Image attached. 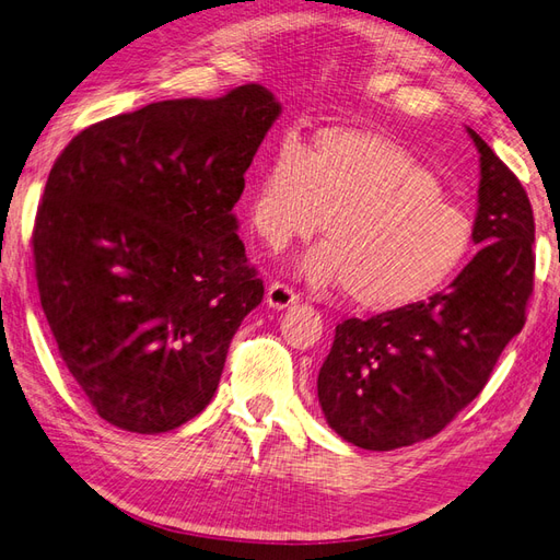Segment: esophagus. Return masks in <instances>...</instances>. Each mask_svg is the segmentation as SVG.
Instances as JSON below:
<instances>
[{"mask_svg": "<svg viewBox=\"0 0 560 560\" xmlns=\"http://www.w3.org/2000/svg\"><path fill=\"white\" fill-rule=\"evenodd\" d=\"M298 303V293L291 289L289 283H281V281H275L267 289V305L275 307V310H283Z\"/></svg>", "mask_w": 560, "mask_h": 560, "instance_id": "obj_1", "label": "esophagus"}]
</instances>
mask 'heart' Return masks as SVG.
I'll return each mask as SVG.
<instances>
[{
  "label": "heart",
  "instance_id": "obj_1",
  "mask_svg": "<svg viewBox=\"0 0 560 560\" xmlns=\"http://www.w3.org/2000/svg\"><path fill=\"white\" fill-rule=\"evenodd\" d=\"M327 243L301 259L317 285H346L365 310H394L434 293L472 245V219L436 174L400 142L360 128H324L307 150L283 138L248 198L253 229L271 248L322 226Z\"/></svg>",
  "mask_w": 560,
  "mask_h": 560
}]
</instances>
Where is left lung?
Here are the masks:
<instances>
[{
	"label": "left lung",
	"instance_id": "8db88e82",
	"mask_svg": "<svg viewBox=\"0 0 560 560\" xmlns=\"http://www.w3.org/2000/svg\"><path fill=\"white\" fill-rule=\"evenodd\" d=\"M482 248L446 291L336 327L317 376L324 418L368 451H394L439 434L489 382L503 348L525 327L535 289V217L517 176L472 128Z\"/></svg>",
	"mask_w": 560,
	"mask_h": 560
}]
</instances>
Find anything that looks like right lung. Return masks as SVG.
<instances>
[{
    "label": "right lung",
    "instance_id": "obj_1",
    "mask_svg": "<svg viewBox=\"0 0 560 560\" xmlns=\"http://www.w3.org/2000/svg\"><path fill=\"white\" fill-rule=\"evenodd\" d=\"M281 104L248 83L88 126L51 166L33 226L40 303L102 420L176 429L212 400L265 285L233 207Z\"/></svg>",
    "mask_w": 560,
    "mask_h": 560
}]
</instances>
